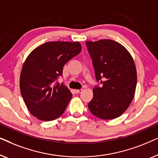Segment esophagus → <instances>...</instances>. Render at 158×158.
<instances>
[{
  "mask_svg": "<svg viewBox=\"0 0 158 158\" xmlns=\"http://www.w3.org/2000/svg\"><path fill=\"white\" fill-rule=\"evenodd\" d=\"M82 91H83V90L82 89H78V90H75V92L76 93V94H80V93H81Z\"/></svg>",
  "mask_w": 158,
  "mask_h": 158,
  "instance_id": "1",
  "label": "esophagus"
}]
</instances>
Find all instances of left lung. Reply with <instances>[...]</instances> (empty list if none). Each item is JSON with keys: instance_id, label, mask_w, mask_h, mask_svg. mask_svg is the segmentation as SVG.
Masks as SVG:
<instances>
[{"instance_id": "8db88e82", "label": "left lung", "mask_w": 158, "mask_h": 158, "mask_svg": "<svg viewBox=\"0 0 158 158\" xmlns=\"http://www.w3.org/2000/svg\"><path fill=\"white\" fill-rule=\"evenodd\" d=\"M93 61L96 81L90 111L101 119L120 116L131 103L137 85V70L129 51L116 41L100 40L85 42Z\"/></svg>"}]
</instances>
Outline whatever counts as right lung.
Listing matches in <instances>:
<instances>
[{
  "label": "right lung",
  "instance_id": "obj_1",
  "mask_svg": "<svg viewBox=\"0 0 158 158\" xmlns=\"http://www.w3.org/2000/svg\"><path fill=\"white\" fill-rule=\"evenodd\" d=\"M81 49L77 42H49L28 55L21 69L20 90L27 109L38 119L52 121L64 113L73 95L63 84L55 85L54 82Z\"/></svg>",
  "mask_w": 158,
  "mask_h": 158
}]
</instances>
